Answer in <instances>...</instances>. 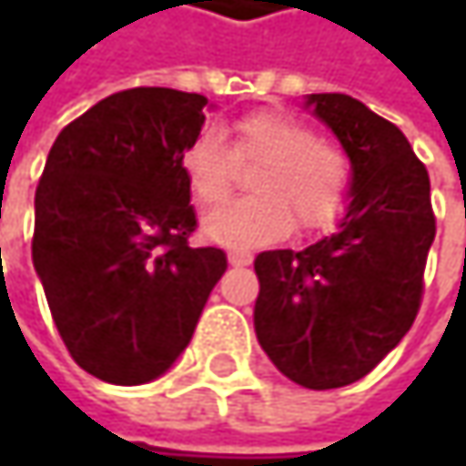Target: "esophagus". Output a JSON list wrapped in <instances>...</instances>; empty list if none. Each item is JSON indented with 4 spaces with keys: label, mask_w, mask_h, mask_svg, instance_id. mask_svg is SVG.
Listing matches in <instances>:
<instances>
[{
    "label": "esophagus",
    "mask_w": 466,
    "mask_h": 466,
    "mask_svg": "<svg viewBox=\"0 0 466 466\" xmlns=\"http://www.w3.org/2000/svg\"><path fill=\"white\" fill-rule=\"evenodd\" d=\"M229 264H232V267H245V264H250V253L229 250Z\"/></svg>",
    "instance_id": "1"
}]
</instances>
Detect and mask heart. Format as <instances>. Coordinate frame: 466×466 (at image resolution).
Listing matches in <instances>:
<instances>
[{
	"label": "heart",
	"instance_id": "1",
	"mask_svg": "<svg viewBox=\"0 0 466 466\" xmlns=\"http://www.w3.org/2000/svg\"><path fill=\"white\" fill-rule=\"evenodd\" d=\"M232 152L258 167L253 194L227 202L205 218V234L234 250H250L291 229H324L348 202L350 161L342 147L316 140L313 129L283 113H250L234 124ZM199 205L221 202L234 183V159L216 132L188 142L180 158Z\"/></svg>",
	"mask_w": 466,
	"mask_h": 466
}]
</instances>
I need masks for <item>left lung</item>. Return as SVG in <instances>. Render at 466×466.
<instances>
[{
    "label": "left lung",
    "mask_w": 466,
    "mask_h": 466,
    "mask_svg": "<svg viewBox=\"0 0 466 466\" xmlns=\"http://www.w3.org/2000/svg\"><path fill=\"white\" fill-rule=\"evenodd\" d=\"M305 107L350 158L348 208L319 242L256 256L253 326L289 380L326 391L361 380L413 326L434 213L426 167L391 121L348 94H308Z\"/></svg>",
    "instance_id": "1"
}]
</instances>
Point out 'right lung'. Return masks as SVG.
I'll list each match as a JSON object with an SVG mask.
<instances>
[{
  "instance_id": "right-lung-1",
  "label": "right lung",
  "mask_w": 466,
  "mask_h": 466,
  "mask_svg": "<svg viewBox=\"0 0 466 466\" xmlns=\"http://www.w3.org/2000/svg\"><path fill=\"white\" fill-rule=\"evenodd\" d=\"M205 110L202 94L118 91L47 153L32 261L66 350L105 383L164 375L227 272L221 248L188 245L197 213L180 158Z\"/></svg>"
}]
</instances>
